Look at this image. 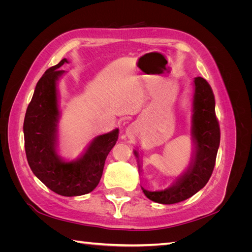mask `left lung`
<instances>
[{
    "label": "left lung",
    "instance_id": "1",
    "mask_svg": "<svg viewBox=\"0 0 252 252\" xmlns=\"http://www.w3.org/2000/svg\"><path fill=\"white\" fill-rule=\"evenodd\" d=\"M191 136L193 155L187 170L165 190H142L149 200L159 204H175L189 199L207 184L216 165L220 146V126L216 117L215 94L208 82L197 77L193 81ZM139 159V154L134 150ZM140 168V165H139Z\"/></svg>",
    "mask_w": 252,
    "mask_h": 252
}]
</instances>
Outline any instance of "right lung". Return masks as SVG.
<instances>
[{
	"label": "right lung",
	"mask_w": 252,
	"mask_h": 252,
	"mask_svg": "<svg viewBox=\"0 0 252 252\" xmlns=\"http://www.w3.org/2000/svg\"><path fill=\"white\" fill-rule=\"evenodd\" d=\"M63 59L45 71L37 82L24 119V140L30 169L43 184L63 196L93 191L100 182L106 158L119 138V129L97 135L75 161L67 162L58 154V81L65 73Z\"/></svg>",
	"instance_id": "1"
}]
</instances>
